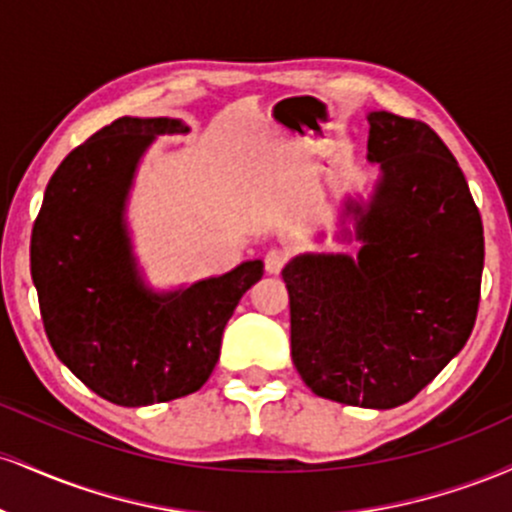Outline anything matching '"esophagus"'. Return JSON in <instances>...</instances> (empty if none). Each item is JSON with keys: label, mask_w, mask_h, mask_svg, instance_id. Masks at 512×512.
<instances>
[{"label": "esophagus", "mask_w": 512, "mask_h": 512, "mask_svg": "<svg viewBox=\"0 0 512 512\" xmlns=\"http://www.w3.org/2000/svg\"><path fill=\"white\" fill-rule=\"evenodd\" d=\"M286 262H289V252L284 248H272L267 250V255H264V267H267L269 274H279Z\"/></svg>", "instance_id": "34e87169"}]
</instances>
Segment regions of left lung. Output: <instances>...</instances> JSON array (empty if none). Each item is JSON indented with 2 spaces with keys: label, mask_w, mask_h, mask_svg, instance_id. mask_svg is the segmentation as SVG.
Wrapping results in <instances>:
<instances>
[{
  "label": "left lung",
  "mask_w": 512,
  "mask_h": 512,
  "mask_svg": "<svg viewBox=\"0 0 512 512\" xmlns=\"http://www.w3.org/2000/svg\"><path fill=\"white\" fill-rule=\"evenodd\" d=\"M383 178L349 204L356 260L301 255L284 267L291 358L315 395L366 409L409 402L460 354L477 322L484 226L464 173L426 122L368 115Z\"/></svg>",
  "instance_id": "obj_1"
}]
</instances>
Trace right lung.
<instances>
[{
  "instance_id": "add662e5",
  "label": "right lung",
  "mask_w": 512,
  "mask_h": 512,
  "mask_svg": "<svg viewBox=\"0 0 512 512\" xmlns=\"http://www.w3.org/2000/svg\"><path fill=\"white\" fill-rule=\"evenodd\" d=\"M178 132L187 127L170 117H120L98 129L52 173L33 223L31 276L52 349L120 407L168 402L207 383L226 322L264 272L252 260L168 296L142 286L122 207L142 151Z\"/></svg>"
}]
</instances>
